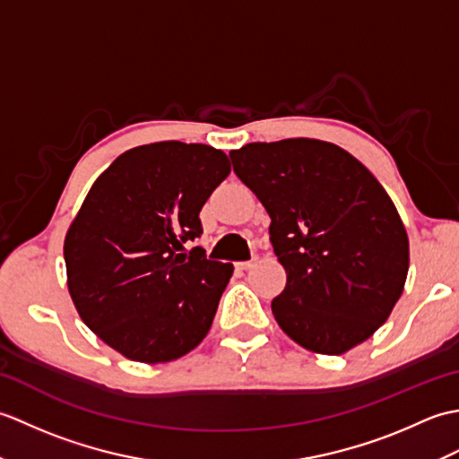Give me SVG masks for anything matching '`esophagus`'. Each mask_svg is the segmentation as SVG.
Masks as SVG:
<instances>
[{
	"mask_svg": "<svg viewBox=\"0 0 459 459\" xmlns=\"http://www.w3.org/2000/svg\"><path fill=\"white\" fill-rule=\"evenodd\" d=\"M255 264H256V260H242V262H237V268L238 270H250Z\"/></svg>",
	"mask_w": 459,
	"mask_h": 459,
	"instance_id": "34e87169",
	"label": "esophagus"
}]
</instances>
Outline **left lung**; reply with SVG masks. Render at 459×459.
Here are the masks:
<instances>
[{
    "instance_id": "obj_1",
    "label": "left lung",
    "mask_w": 459,
    "mask_h": 459,
    "mask_svg": "<svg viewBox=\"0 0 459 459\" xmlns=\"http://www.w3.org/2000/svg\"><path fill=\"white\" fill-rule=\"evenodd\" d=\"M270 214L286 270L272 314L309 351L341 355L391 316L408 274V237L375 175L339 145L296 138L230 152Z\"/></svg>"
}]
</instances>
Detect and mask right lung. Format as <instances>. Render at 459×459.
Returning a JSON list of instances; mask_svg holds the SVG:
<instances>
[{
    "label": "right lung",
    "mask_w": 459,
    "mask_h": 459,
    "mask_svg": "<svg viewBox=\"0 0 459 459\" xmlns=\"http://www.w3.org/2000/svg\"><path fill=\"white\" fill-rule=\"evenodd\" d=\"M230 173L203 143L128 150L94 181L65 238L68 291L106 345L140 363L197 347L217 314L232 264L209 260L199 212Z\"/></svg>",
    "instance_id": "right-lung-1"
}]
</instances>
